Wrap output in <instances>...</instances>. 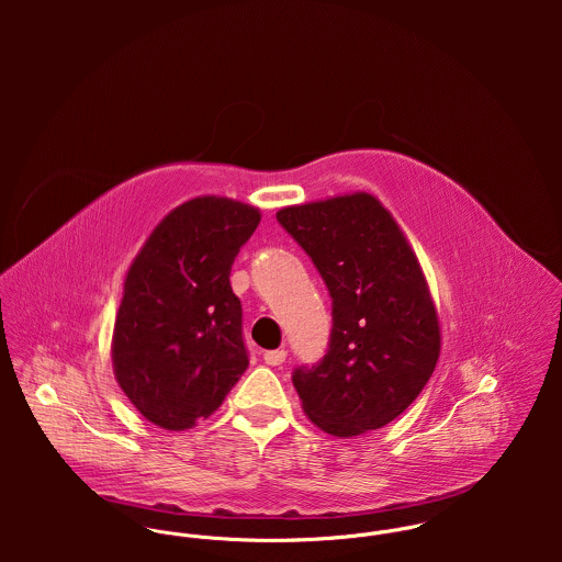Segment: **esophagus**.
I'll list each match as a JSON object with an SVG mask.
<instances>
[{
  "instance_id": "obj_1",
  "label": "esophagus",
  "mask_w": 562,
  "mask_h": 562,
  "mask_svg": "<svg viewBox=\"0 0 562 562\" xmlns=\"http://www.w3.org/2000/svg\"><path fill=\"white\" fill-rule=\"evenodd\" d=\"M285 357H288V352H285L283 348H279V350H266V352H263V361H266L268 366H281V363L285 361Z\"/></svg>"
}]
</instances>
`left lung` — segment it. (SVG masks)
<instances>
[{
    "mask_svg": "<svg viewBox=\"0 0 562 562\" xmlns=\"http://www.w3.org/2000/svg\"><path fill=\"white\" fill-rule=\"evenodd\" d=\"M277 221L312 257L333 299L324 359L292 376L303 411L341 439L383 428L419 396L441 350L415 250L370 192L288 205Z\"/></svg>",
    "mask_w": 562,
    "mask_h": 562,
    "instance_id": "1",
    "label": "left lung"
}]
</instances>
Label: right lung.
<instances>
[{
    "label": "right lung",
    "mask_w": 562,
    "mask_h": 562,
    "mask_svg": "<svg viewBox=\"0 0 562 562\" xmlns=\"http://www.w3.org/2000/svg\"><path fill=\"white\" fill-rule=\"evenodd\" d=\"M259 221L255 205L196 196L168 212L134 257L114 321L112 368L151 424L196 426L248 368L229 272Z\"/></svg>",
    "instance_id": "1"
}]
</instances>
